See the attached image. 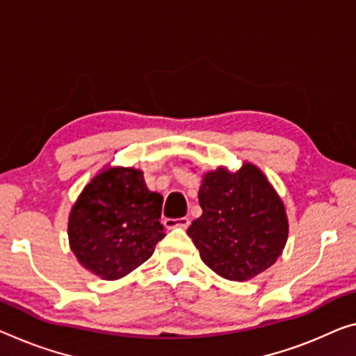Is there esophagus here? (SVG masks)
<instances>
[{"instance_id": "esophagus-1", "label": "esophagus", "mask_w": 356, "mask_h": 356, "mask_svg": "<svg viewBox=\"0 0 356 356\" xmlns=\"http://www.w3.org/2000/svg\"><path fill=\"white\" fill-rule=\"evenodd\" d=\"M163 224H165L168 229H173V227L186 229L189 226V218H177V220H170V218H168V220L163 221Z\"/></svg>"}]
</instances>
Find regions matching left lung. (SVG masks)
<instances>
[{
	"label": "left lung",
	"instance_id": "8db88e82",
	"mask_svg": "<svg viewBox=\"0 0 356 356\" xmlns=\"http://www.w3.org/2000/svg\"><path fill=\"white\" fill-rule=\"evenodd\" d=\"M202 215L188 235L200 258L227 280L245 282L277 261L288 238L285 205L266 175L245 162L207 172L199 189Z\"/></svg>",
	"mask_w": 356,
	"mask_h": 356
}]
</instances>
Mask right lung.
<instances>
[{
	"instance_id": "obj_1",
	"label": "right lung",
	"mask_w": 356,
	"mask_h": 356,
	"mask_svg": "<svg viewBox=\"0 0 356 356\" xmlns=\"http://www.w3.org/2000/svg\"><path fill=\"white\" fill-rule=\"evenodd\" d=\"M162 202L146 188L141 170L103 168L70 213V248L79 264L103 280H118L143 264L165 237Z\"/></svg>"
}]
</instances>
